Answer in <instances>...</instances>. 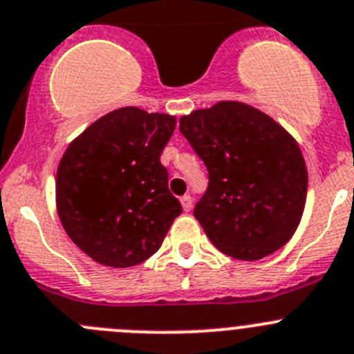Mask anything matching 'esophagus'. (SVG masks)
Masks as SVG:
<instances>
[{
	"mask_svg": "<svg viewBox=\"0 0 354 354\" xmlns=\"http://www.w3.org/2000/svg\"><path fill=\"white\" fill-rule=\"evenodd\" d=\"M180 202H181V207H183V211H190L192 209V204H194V201H192V197L190 195H183V197L180 198Z\"/></svg>",
	"mask_w": 354,
	"mask_h": 354,
	"instance_id": "esophagus-1",
	"label": "esophagus"
}]
</instances>
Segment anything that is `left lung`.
Returning <instances> with one entry per match:
<instances>
[{
	"label": "left lung",
	"mask_w": 354,
	"mask_h": 354,
	"mask_svg": "<svg viewBox=\"0 0 354 354\" xmlns=\"http://www.w3.org/2000/svg\"><path fill=\"white\" fill-rule=\"evenodd\" d=\"M209 171L194 216L223 254L257 261L286 245L303 218L308 169L299 145L268 114L218 102L180 119Z\"/></svg>",
	"instance_id": "obj_1"
}]
</instances>
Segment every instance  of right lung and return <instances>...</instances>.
Listing matches in <instances>:
<instances>
[{
	"label": "right lung",
	"instance_id": "obj_1",
	"mask_svg": "<svg viewBox=\"0 0 354 354\" xmlns=\"http://www.w3.org/2000/svg\"><path fill=\"white\" fill-rule=\"evenodd\" d=\"M174 126V115L122 107L68 143L57 169V212L97 263L129 268L149 259L181 214L160 164Z\"/></svg>",
	"mask_w": 354,
	"mask_h": 354
}]
</instances>
